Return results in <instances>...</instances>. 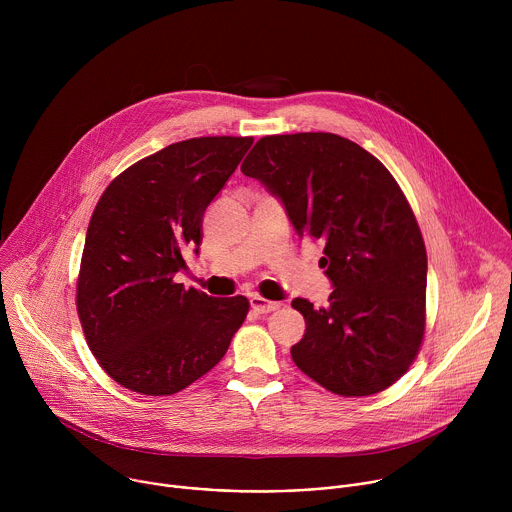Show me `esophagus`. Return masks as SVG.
Here are the masks:
<instances>
[{
  "mask_svg": "<svg viewBox=\"0 0 512 512\" xmlns=\"http://www.w3.org/2000/svg\"><path fill=\"white\" fill-rule=\"evenodd\" d=\"M251 308L257 312V314H269L273 310L279 308V302H271V300H265L261 296H251Z\"/></svg>",
  "mask_w": 512,
  "mask_h": 512,
  "instance_id": "obj_1",
  "label": "esophagus"
}]
</instances>
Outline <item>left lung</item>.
Instances as JSON below:
<instances>
[{
  "label": "left lung",
  "mask_w": 512,
  "mask_h": 512,
  "mask_svg": "<svg viewBox=\"0 0 512 512\" xmlns=\"http://www.w3.org/2000/svg\"><path fill=\"white\" fill-rule=\"evenodd\" d=\"M241 172L277 194L300 237L324 245L334 283L326 308L291 302L306 320L291 358L342 397L395 385L425 334L427 253L417 218L391 172L336 133L265 135Z\"/></svg>",
  "instance_id": "8db88e82"
}]
</instances>
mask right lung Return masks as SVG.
Here are the masks:
<instances>
[{"label": "right lung", "instance_id": "add662e5", "mask_svg": "<svg viewBox=\"0 0 512 512\" xmlns=\"http://www.w3.org/2000/svg\"><path fill=\"white\" fill-rule=\"evenodd\" d=\"M253 137H192L123 170L101 194L77 277V312L101 369L121 387L174 395L216 367L249 300L176 283L202 216Z\"/></svg>", "mask_w": 512, "mask_h": 512}]
</instances>
